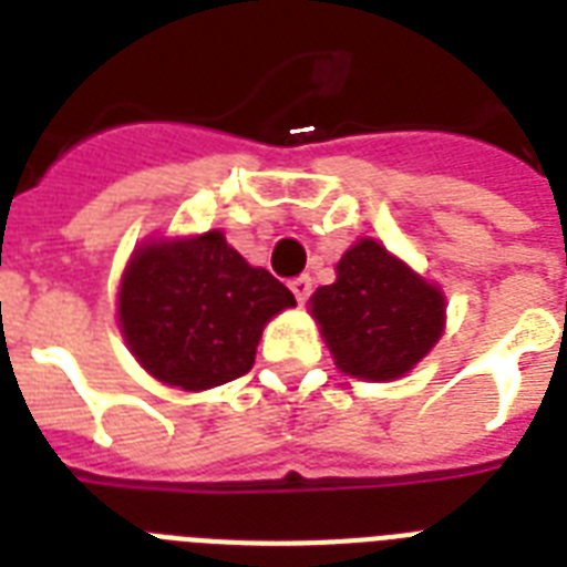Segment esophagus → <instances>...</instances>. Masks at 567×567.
<instances>
[{"label": "esophagus", "instance_id": "obj_1", "mask_svg": "<svg viewBox=\"0 0 567 567\" xmlns=\"http://www.w3.org/2000/svg\"><path fill=\"white\" fill-rule=\"evenodd\" d=\"M291 291H293V297H297V302H306L311 297V279L309 276H297V279H293L291 282Z\"/></svg>", "mask_w": 567, "mask_h": 567}]
</instances>
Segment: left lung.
Here are the masks:
<instances>
[{"instance_id": "8db88e82", "label": "left lung", "mask_w": 567, "mask_h": 567, "mask_svg": "<svg viewBox=\"0 0 567 567\" xmlns=\"http://www.w3.org/2000/svg\"><path fill=\"white\" fill-rule=\"evenodd\" d=\"M338 279L311 297L338 371L371 382L409 373L444 332V293L373 238L347 249Z\"/></svg>"}]
</instances>
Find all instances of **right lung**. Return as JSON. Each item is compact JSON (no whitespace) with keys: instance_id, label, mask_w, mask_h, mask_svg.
Listing matches in <instances>:
<instances>
[{"instance_id":"obj_1","label":"right lung","mask_w":567,"mask_h":567,"mask_svg":"<svg viewBox=\"0 0 567 567\" xmlns=\"http://www.w3.org/2000/svg\"><path fill=\"white\" fill-rule=\"evenodd\" d=\"M297 306L265 267L247 265L223 231L153 240L135 249L120 282V332L164 385L205 391L244 377L261 329Z\"/></svg>"}]
</instances>
